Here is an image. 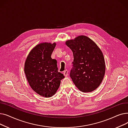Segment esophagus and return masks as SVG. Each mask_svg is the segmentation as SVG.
Returning <instances> with one entry per match:
<instances>
[{"label": "esophagus", "instance_id": "1", "mask_svg": "<svg viewBox=\"0 0 128 128\" xmlns=\"http://www.w3.org/2000/svg\"><path fill=\"white\" fill-rule=\"evenodd\" d=\"M63 74H64V75L65 76H68V70H65L64 71Z\"/></svg>", "mask_w": 128, "mask_h": 128}]
</instances>
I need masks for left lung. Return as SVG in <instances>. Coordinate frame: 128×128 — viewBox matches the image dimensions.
Returning <instances> with one entry per match:
<instances>
[{"instance_id": "8db88e82", "label": "left lung", "mask_w": 128, "mask_h": 128, "mask_svg": "<svg viewBox=\"0 0 128 128\" xmlns=\"http://www.w3.org/2000/svg\"><path fill=\"white\" fill-rule=\"evenodd\" d=\"M66 44L73 53L70 77L74 84L83 92L96 90L102 82L105 72V60L101 50L94 42L85 36L68 40Z\"/></svg>"}]
</instances>
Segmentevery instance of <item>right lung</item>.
<instances>
[{
	"instance_id": "1",
	"label": "right lung",
	"mask_w": 128,
	"mask_h": 128,
	"mask_svg": "<svg viewBox=\"0 0 128 128\" xmlns=\"http://www.w3.org/2000/svg\"><path fill=\"white\" fill-rule=\"evenodd\" d=\"M56 46L41 43L34 48L27 57L24 72L32 89L40 96L50 98L55 94L64 78L58 72L57 61L51 57Z\"/></svg>"
}]
</instances>
